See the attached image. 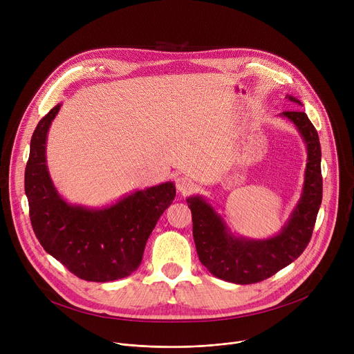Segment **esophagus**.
Segmentation results:
<instances>
[{"mask_svg": "<svg viewBox=\"0 0 354 354\" xmlns=\"http://www.w3.org/2000/svg\"><path fill=\"white\" fill-rule=\"evenodd\" d=\"M175 183H176V189L183 194H187L196 189L194 182L187 176H178Z\"/></svg>", "mask_w": 354, "mask_h": 354, "instance_id": "34e87169", "label": "esophagus"}]
</instances>
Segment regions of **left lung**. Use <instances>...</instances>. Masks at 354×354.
Listing matches in <instances>:
<instances>
[{"label": "left lung", "mask_w": 354, "mask_h": 354, "mask_svg": "<svg viewBox=\"0 0 354 354\" xmlns=\"http://www.w3.org/2000/svg\"><path fill=\"white\" fill-rule=\"evenodd\" d=\"M287 97L302 105L291 95ZM292 122L307 145L304 186L290 218L281 231L266 239H249L234 235L223 217L201 196L187 197L192 212L193 238L200 262L225 281L252 284L269 279L294 262L307 248L322 201L321 144L318 133L302 111L280 113Z\"/></svg>", "instance_id": "8db88e82"}]
</instances>
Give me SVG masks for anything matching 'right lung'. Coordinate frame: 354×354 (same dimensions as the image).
<instances>
[{"mask_svg":"<svg viewBox=\"0 0 354 354\" xmlns=\"http://www.w3.org/2000/svg\"><path fill=\"white\" fill-rule=\"evenodd\" d=\"M57 104L36 126L25 169V193L32 228L43 249L86 281H113L130 276L176 189L165 182L136 190L111 206L89 209L70 205L59 194L46 162L47 133Z\"/></svg>","mask_w":354,"mask_h":354,"instance_id":"right-lung-1","label":"right lung"}]
</instances>
